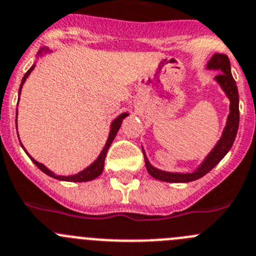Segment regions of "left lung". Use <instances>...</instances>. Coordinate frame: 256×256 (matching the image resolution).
<instances>
[{"label": "left lung", "instance_id": "1", "mask_svg": "<svg viewBox=\"0 0 256 256\" xmlns=\"http://www.w3.org/2000/svg\"><path fill=\"white\" fill-rule=\"evenodd\" d=\"M207 68L214 69V70H221L218 76H216V82L221 86L224 92L230 100V114L228 117V124H226L224 132H222L221 139L216 144V146L212 149L206 156L202 164L196 169L193 173H170V172H164L160 169H156L149 163L146 155L144 152L145 158V166H146L148 173L155 179H159L162 182H169V183H188L196 180V179L202 178L206 176L210 170L214 168L222 160V158L225 156L228 152V150L232 146L234 142H235L236 134H238V120H240V114H238V86H236L235 80H234L232 74H231V66L230 60H228V56L225 54H214L210 62L207 63Z\"/></svg>", "mask_w": 256, "mask_h": 256}]
</instances>
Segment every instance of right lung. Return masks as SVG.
<instances>
[{
  "label": "right lung",
  "instance_id": "right-lung-1",
  "mask_svg": "<svg viewBox=\"0 0 256 256\" xmlns=\"http://www.w3.org/2000/svg\"><path fill=\"white\" fill-rule=\"evenodd\" d=\"M42 52H46V50H40L39 52V56H42ZM35 68V66H31L30 69H28V72L25 73V76H24L22 80H21V84H20V90H18V98H20V93H21V88H22V84L25 83L26 78L28 77V74L32 72V69ZM128 114H121L120 116L117 117V118H114V121H112L111 124V130H110V135H108V139H107V142L106 145H104V150L101 152V154H100V156L96 159L94 162H93L92 164H90V166H87L86 169H83L82 172H80L78 174H74V176H56V174L52 173V170H49V169L46 168V166H44V164L39 163V162H36L35 159H32V158L28 155V152H26V154L30 156V159L32 160V163L35 164V166H38V168L40 169L42 172H44L45 174H48L49 176H52V178H56V179H59V180H66V182H88V180H92V179L97 178L98 176H101V173L104 172V158H106V154H107V150H108L110 145L112 144V142H114V136H116L117 131H118V128H120L121 124H122V120L125 118L126 116H128ZM22 146V145H21ZM24 148V146H22Z\"/></svg>",
  "mask_w": 256,
  "mask_h": 256
}]
</instances>
